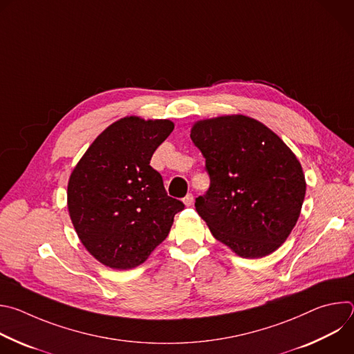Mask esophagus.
I'll use <instances>...</instances> for the list:
<instances>
[{
	"instance_id": "esophagus-1",
	"label": "esophagus",
	"mask_w": 354,
	"mask_h": 354,
	"mask_svg": "<svg viewBox=\"0 0 354 354\" xmlns=\"http://www.w3.org/2000/svg\"><path fill=\"white\" fill-rule=\"evenodd\" d=\"M183 203H185L186 206H192V205H193V194H192V193H187V194L185 196Z\"/></svg>"
}]
</instances>
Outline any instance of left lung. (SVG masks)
<instances>
[{"instance_id": "1", "label": "left lung", "mask_w": 354, "mask_h": 354, "mask_svg": "<svg viewBox=\"0 0 354 354\" xmlns=\"http://www.w3.org/2000/svg\"><path fill=\"white\" fill-rule=\"evenodd\" d=\"M190 138L206 158L210 187L196 212L241 258L270 255L288 238L307 183L287 144L263 123L227 115L198 120Z\"/></svg>"}]
</instances>
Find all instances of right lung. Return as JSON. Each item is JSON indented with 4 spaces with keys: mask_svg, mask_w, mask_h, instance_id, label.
<instances>
[{
    "mask_svg": "<svg viewBox=\"0 0 354 354\" xmlns=\"http://www.w3.org/2000/svg\"><path fill=\"white\" fill-rule=\"evenodd\" d=\"M174 127L168 119H119L93 140L70 175L67 206L75 232L111 269L144 263L185 209L149 165Z\"/></svg>",
    "mask_w": 354,
    "mask_h": 354,
    "instance_id": "add662e5",
    "label": "right lung"
}]
</instances>
